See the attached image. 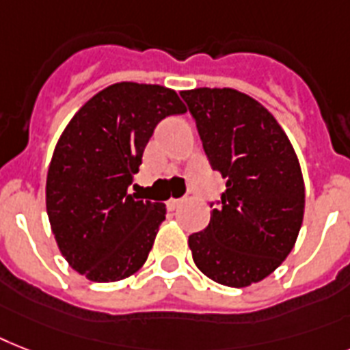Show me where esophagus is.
Wrapping results in <instances>:
<instances>
[{"label":"esophagus","instance_id":"obj_1","mask_svg":"<svg viewBox=\"0 0 350 350\" xmlns=\"http://www.w3.org/2000/svg\"><path fill=\"white\" fill-rule=\"evenodd\" d=\"M181 203H183V200H174V198H172V200L167 201V208H169V210H176V208H178V206H180Z\"/></svg>","mask_w":350,"mask_h":350}]
</instances>
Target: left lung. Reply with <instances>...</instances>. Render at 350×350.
<instances>
[{
    "instance_id": "1",
    "label": "left lung",
    "mask_w": 350,
    "mask_h": 350,
    "mask_svg": "<svg viewBox=\"0 0 350 350\" xmlns=\"http://www.w3.org/2000/svg\"><path fill=\"white\" fill-rule=\"evenodd\" d=\"M203 149L226 180L203 232L189 237L201 273L228 288L271 275L297 243L306 187L288 135L275 116L232 88L181 92Z\"/></svg>"
}]
</instances>
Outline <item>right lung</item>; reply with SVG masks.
<instances>
[{"instance_id": "right-lung-1", "label": "right lung", "mask_w": 350, "mask_h": 350, "mask_svg": "<svg viewBox=\"0 0 350 350\" xmlns=\"http://www.w3.org/2000/svg\"><path fill=\"white\" fill-rule=\"evenodd\" d=\"M185 111L174 90L116 82L59 136L46 176L48 219L62 257L88 280H124L146 264L167 208L129 194V185L158 122Z\"/></svg>"}]
</instances>
